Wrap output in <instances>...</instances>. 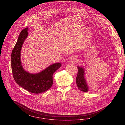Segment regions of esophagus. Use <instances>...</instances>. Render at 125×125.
I'll list each match as a JSON object with an SVG mask.
<instances>
[{"instance_id": "obj_1", "label": "esophagus", "mask_w": 125, "mask_h": 125, "mask_svg": "<svg viewBox=\"0 0 125 125\" xmlns=\"http://www.w3.org/2000/svg\"><path fill=\"white\" fill-rule=\"evenodd\" d=\"M76 61V57H72V58L71 59V61L72 62H75V61Z\"/></svg>"}]
</instances>
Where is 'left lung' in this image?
Returning a JSON list of instances; mask_svg holds the SVG:
<instances>
[{"instance_id": "obj_1", "label": "left lung", "mask_w": 125, "mask_h": 125, "mask_svg": "<svg viewBox=\"0 0 125 125\" xmlns=\"http://www.w3.org/2000/svg\"><path fill=\"white\" fill-rule=\"evenodd\" d=\"M77 68L78 73L76 78V85L80 91L87 92L88 91V87L85 78L84 69L79 66H77Z\"/></svg>"}]
</instances>
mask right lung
Returning a JSON list of instances; mask_svg holds the SVG:
<instances>
[{"label":"right lung","instance_id":"1","mask_svg":"<svg viewBox=\"0 0 125 125\" xmlns=\"http://www.w3.org/2000/svg\"><path fill=\"white\" fill-rule=\"evenodd\" d=\"M28 27L20 33L17 41L11 55V69L13 77L17 84L30 93L38 94L47 91L53 85V75L61 66V63L51 64L37 74L26 72L21 65V51L23 43L28 35Z\"/></svg>","mask_w":125,"mask_h":125}]
</instances>
